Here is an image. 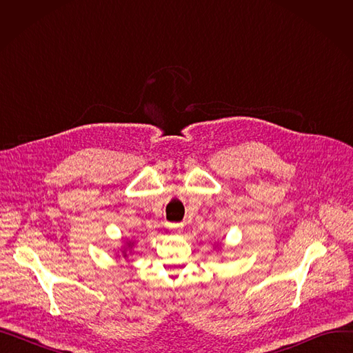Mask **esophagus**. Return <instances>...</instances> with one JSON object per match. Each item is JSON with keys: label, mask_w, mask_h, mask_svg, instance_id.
I'll return each instance as SVG.
<instances>
[{"label": "esophagus", "mask_w": 353, "mask_h": 353, "mask_svg": "<svg viewBox=\"0 0 353 353\" xmlns=\"http://www.w3.org/2000/svg\"><path fill=\"white\" fill-rule=\"evenodd\" d=\"M169 229L173 230L174 234H179L183 232V225H169Z\"/></svg>", "instance_id": "obj_1"}]
</instances>
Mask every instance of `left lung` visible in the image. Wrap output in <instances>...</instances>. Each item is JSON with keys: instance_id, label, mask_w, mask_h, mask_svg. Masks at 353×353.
I'll use <instances>...</instances> for the list:
<instances>
[{"instance_id": "8db88e82", "label": "left lung", "mask_w": 353, "mask_h": 353, "mask_svg": "<svg viewBox=\"0 0 353 353\" xmlns=\"http://www.w3.org/2000/svg\"><path fill=\"white\" fill-rule=\"evenodd\" d=\"M216 248H219V243H217V245H216Z\"/></svg>"}]
</instances>
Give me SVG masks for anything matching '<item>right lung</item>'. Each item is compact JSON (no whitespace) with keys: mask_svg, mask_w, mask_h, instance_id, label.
Listing matches in <instances>:
<instances>
[{"mask_svg":"<svg viewBox=\"0 0 353 353\" xmlns=\"http://www.w3.org/2000/svg\"><path fill=\"white\" fill-rule=\"evenodd\" d=\"M134 245H136V240L128 239L127 242L121 246V249L119 250V252H120V254H121V257L128 259V254H127L126 252L128 251L130 254H132V253H133V248H134ZM119 257H120V256H119Z\"/></svg>","mask_w":353,"mask_h":353,"instance_id":"right-lung-1","label":"right lung"}]
</instances>
